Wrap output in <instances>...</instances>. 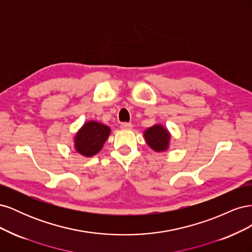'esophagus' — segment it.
Here are the masks:
<instances>
[{
	"mask_svg": "<svg viewBox=\"0 0 252 252\" xmlns=\"http://www.w3.org/2000/svg\"><path fill=\"white\" fill-rule=\"evenodd\" d=\"M121 129H124V130H129V129L132 128V124L131 123H127V122H124L120 125Z\"/></svg>",
	"mask_w": 252,
	"mask_h": 252,
	"instance_id": "34e87169",
	"label": "esophagus"
}]
</instances>
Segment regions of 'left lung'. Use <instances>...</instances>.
I'll use <instances>...</instances> for the list:
<instances>
[{
	"label": "left lung",
	"instance_id": "1",
	"mask_svg": "<svg viewBox=\"0 0 252 252\" xmlns=\"http://www.w3.org/2000/svg\"><path fill=\"white\" fill-rule=\"evenodd\" d=\"M145 140L155 151L161 152L168 148L170 134L162 125H155L144 132Z\"/></svg>",
	"mask_w": 252,
	"mask_h": 252
}]
</instances>
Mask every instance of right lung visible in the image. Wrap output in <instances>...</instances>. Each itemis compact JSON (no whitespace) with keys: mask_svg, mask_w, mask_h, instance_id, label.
Here are the masks:
<instances>
[{"mask_svg":"<svg viewBox=\"0 0 252 252\" xmlns=\"http://www.w3.org/2000/svg\"><path fill=\"white\" fill-rule=\"evenodd\" d=\"M109 133L108 126L94 121L87 122L75 135L74 148L82 156L93 157L102 149Z\"/></svg>","mask_w":252,"mask_h":252,"instance_id":"1","label":"right lung"}]
</instances>
